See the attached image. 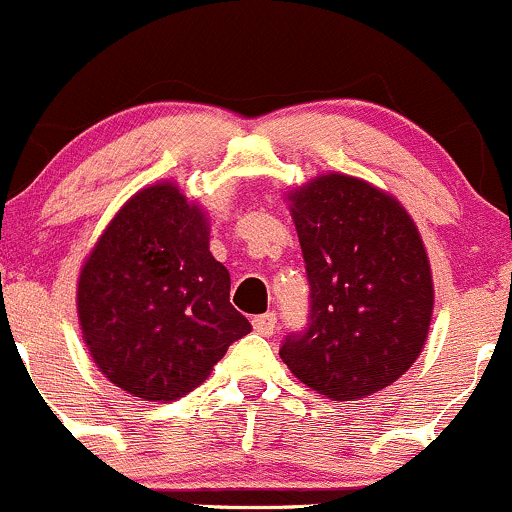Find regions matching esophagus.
Here are the masks:
<instances>
[{
  "instance_id": "34e87169",
  "label": "esophagus",
  "mask_w": 512,
  "mask_h": 512,
  "mask_svg": "<svg viewBox=\"0 0 512 512\" xmlns=\"http://www.w3.org/2000/svg\"><path fill=\"white\" fill-rule=\"evenodd\" d=\"M275 326H278V317L273 312L261 314V317L254 319V329L261 333V336H273Z\"/></svg>"
}]
</instances>
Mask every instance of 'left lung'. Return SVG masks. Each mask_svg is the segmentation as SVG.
<instances>
[{
  "label": "left lung",
  "mask_w": 512,
  "mask_h": 512,
  "mask_svg": "<svg viewBox=\"0 0 512 512\" xmlns=\"http://www.w3.org/2000/svg\"><path fill=\"white\" fill-rule=\"evenodd\" d=\"M309 280V324L280 358L333 401L370 396L421 355L433 317V275L421 234L372 183L324 174L287 195Z\"/></svg>",
  "instance_id": "left-lung-1"
}]
</instances>
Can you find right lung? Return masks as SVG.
<instances>
[{"label": "right lung", "instance_id": "obj_1", "mask_svg": "<svg viewBox=\"0 0 512 512\" xmlns=\"http://www.w3.org/2000/svg\"><path fill=\"white\" fill-rule=\"evenodd\" d=\"M84 343L116 387L147 401L191 392L251 331L210 254L208 217L174 183L135 193L79 273Z\"/></svg>", "mask_w": 512, "mask_h": 512}]
</instances>
